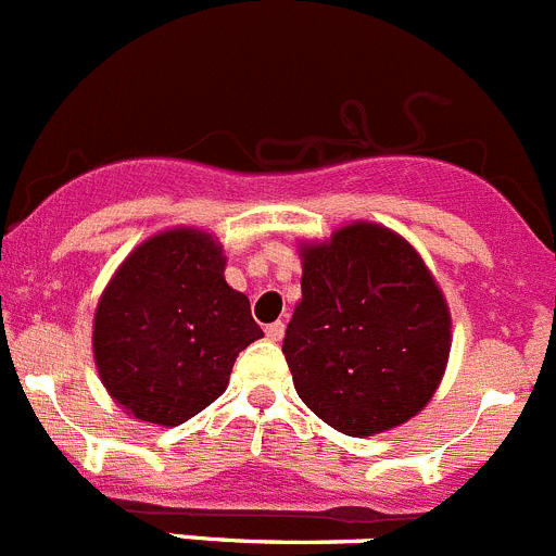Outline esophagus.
Segmentation results:
<instances>
[{
	"mask_svg": "<svg viewBox=\"0 0 556 556\" xmlns=\"http://www.w3.org/2000/svg\"><path fill=\"white\" fill-rule=\"evenodd\" d=\"M264 332H267L269 341H281L283 332H287V325H283V321H273V325L264 327Z\"/></svg>",
	"mask_w": 556,
	"mask_h": 556,
	"instance_id": "1",
	"label": "esophagus"
}]
</instances>
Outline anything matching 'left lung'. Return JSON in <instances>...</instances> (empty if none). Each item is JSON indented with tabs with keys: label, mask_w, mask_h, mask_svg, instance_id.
I'll use <instances>...</instances> for the list:
<instances>
[{
	"label": "left lung",
	"mask_w": 556,
	"mask_h": 556,
	"mask_svg": "<svg viewBox=\"0 0 556 556\" xmlns=\"http://www.w3.org/2000/svg\"><path fill=\"white\" fill-rule=\"evenodd\" d=\"M303 298L283 338L294 390L346 437L412 420L445 377L451 308L412 242L371 220L303 242Z\"/></svg>",
	"instance_id": "obj_1"
}]
</instances>
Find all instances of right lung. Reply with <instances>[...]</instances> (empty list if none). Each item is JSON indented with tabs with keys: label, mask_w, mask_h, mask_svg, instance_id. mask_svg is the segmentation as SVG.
<instances>
[{
	"label": "right lung",
	"mask_w": 556,
	"mask_h": 556,
	"mask_svg": "<svg viewBox=\"0 0 556 556\" xmlns=\"http://www.w3.org/2000/svg\"><path fill=\"white\" fill-rule=\"evenodd\" d=\"M218 237L193 226L152 235L125 256L98 300L92 354L130 417L179 426L229 384L237 354L264 336L224 278Z\"/></svg>",
	"instance_id": "obj_1"
}]
</instances>
